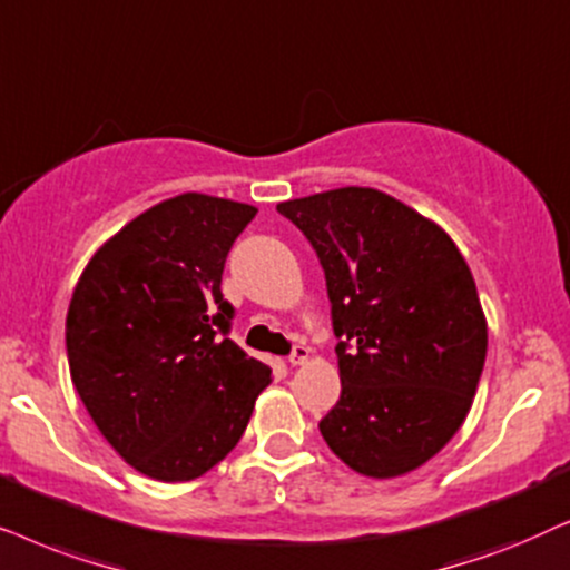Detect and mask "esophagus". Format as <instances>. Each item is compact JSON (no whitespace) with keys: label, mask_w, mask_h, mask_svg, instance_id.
Masks as SVG:
<instances>
[{"label":"esophagus","mask_w":570,"mask_h":570,"mask_svg":"<svg viewBox=\"0 0 570 570\" xmlns=\"http://www.w3.org/2000/svg\"><path fill=\"white\" fill-rule=\"evenodd\" d=\"M307 356H309V348L305 344H294L292 354H289V364H292V367H297V364H305Z\"/></svg>","instance_id":"1"}]
</instances>
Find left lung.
<instances>
[{"mask_svg":"<svg viewBox=\"0 0 570 570\" xmlns=\"http://www.w3.org/2000/svg\"><path fill=\"white\" fill-rule=\"evenodd\" d=\"M325 273L341 396L321 435L354 472L422 466L466 420L488 354L472 271L440 226L370 187L278 203Z\"/></svg>","mask_w":570,"mask_h":570,"instance_id":"obj_1","label":"left lung"}]
</instances>
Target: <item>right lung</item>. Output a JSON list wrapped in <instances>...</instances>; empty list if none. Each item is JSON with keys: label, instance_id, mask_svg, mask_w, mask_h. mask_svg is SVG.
Returning <instances> with one entry per match:
<instances>
[{"label": "right lung", "instance_id": "add662e5", "mask_svg": "<svg viewBox=\"0 0 570 570\" xmlns=\"http://www.w3.org/2000/svg\"><path fill=\"white\" fill-rule=\"evenodd\" d=\"M257 208L187 193L140 214L82 271L67 309L70 375L140 474L187 482L245 432L271 367L229 338L226 255Z\"/></svg>", "mask_w": 570, "mask_h": 570}]
</instances>
